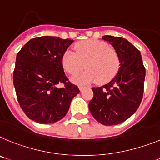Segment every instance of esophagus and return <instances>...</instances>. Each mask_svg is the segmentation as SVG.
Masks as SVG:
<instances>
[{
  "mask_svg": "<svg viewBox=\"0 0 160 160\" xmlns=\"http://www.w3.org/2000/svg\"><path fill=\"white\" fill-rule=\"evenodd\" d=\"M85 88H87V87H85V86H79V90H80L81 92L85 89Z\"/></svg>",
  "mask_w": 160,
  "mask_h": 160,
  "instance_id": "obj_1",
  "label": "esophagus"
}]
</instances>
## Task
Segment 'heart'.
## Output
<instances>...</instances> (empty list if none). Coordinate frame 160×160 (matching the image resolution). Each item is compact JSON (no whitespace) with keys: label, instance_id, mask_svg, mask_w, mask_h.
I'll list each match as a JSON object with an SVG mask.
<instances>
[{"label":"heart","instance_id":"1","mask_svg":"<svg viewBox=\"0 0 160 160\" xmlns=\"http://www.w3.org/2000/svg\"><path fill=\"white\" fill-rule=\"evenodd\" d=\"M75 52L64 51L62 64L67 72L76 75L87 65L88 69L75 78L78 82H89L97 79L99 83H105L115 77L120 67L118 52L109 47L106 42L88 40L75 45Z\"/></svg>","mask_w":160,"mask_h":160}]
</instances>
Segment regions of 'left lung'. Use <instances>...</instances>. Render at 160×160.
<instances>
[{
    "instance_id": "8db88e82",
    "label": "left lung",
    "mask_w": 160,
    "mask_h": 160,
    "mask_svg": "<svg viewBox=\"0 0 160 160\" xmlns=\"http://www.w3.org/2000/svg\"><path fill=\"white\" fill-rule=\"evenodd\" d=\"M118 54L120 68L109 83L92 88L94 96L89 102L92 116L106 126L119 124L137 111L142 102L146 68L141 52L122 38L104 36Z\"/></svg>"
}]
</instances>
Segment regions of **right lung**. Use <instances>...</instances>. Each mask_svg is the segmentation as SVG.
I'll return each instance as SVG.
<instances>
[{
  "label": "right lung",
  "mask_w": 160,
  "mask_h": 160,
  "mask_svg": "<svg viewBox=\"0 0 160 160\" xmlns=\"http://www.w3.org/2000/svg\"><path fill=\"white\" fill-rule=\"evenodd\" d=\"M73 42L71 39L44 36L32 38L16 56L13 74L19 105L35 122L49 124L62 119L80 91L68 81L62 57ZM62 83L64 87L58 88Z\"/></svg>",
  "instance_id": "1"
}]
</instances>
